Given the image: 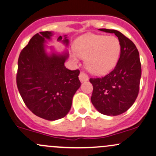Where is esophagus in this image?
<instances>
[{"label": "esophagus", "mask_w": 156, "mask_h": 156, "mask_svg": "<svg viewBox=\"0 0 156 156\" xmlns=\"http://www.w3.org/2000/svg\"><path fill=\"white\" fill-rule=\"evenodd\" d=\"M79 79L80 80V82H85L89 80V77L87 74H86V73L80 72L79 74Z\"/></svg>", "instance_id": "1"}]
</instances>
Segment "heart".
<instances>
[{"instance_id":"1","label":"heart","mask_w":156,"mask_h":156,"mask_svg":"<svg viewBox=\"0 0 156 156\" xmlns=\"http://www.w3.org/2000/svg\"><path fill=\"white\" fill-rule=\"evenodd\" d=\"M120 51L121 44L117 37L89 34L76 41L72 56L76 62L79 56L85 58V66L89 71L102 74L116 65Z\"/></svg>"}]
</instances>
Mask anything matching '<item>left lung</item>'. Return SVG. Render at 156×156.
<instances>
[{"label":"left lung","mask_w":156,"mask_h":156,"mask_svg":"<svg viewBox=\"0 0 156 156\" xmlns=\"http://www.w3.org/2000/svg\"><path fill=\"white\" fill-rule=\"evenodd\" d=\"M99 30L117 36L121 51L112 72L102 78L89 79L93 86L91 101L101 114L119 115L132 106L139 94L141 76L139 51L133 42L119 31L106 28Z\"/></svg>","instance_id":"8db88e82"}]
</instances>
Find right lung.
<instances>
[{"label":"right lung","mask_w":156,"mask_h":156,"mask_svg":"<svg viewBox=\"0 0 156 156\" xmlns=\"http://www.w3.org/2000/svg\"><path fill=\"white\" fill-rule=\"evenodd\" d=\"M52 36L51 31H42L30 39L20 53L17 73V88L25 104L37 117L50 121L67 115L80 87V71L64 66L67 52L46 53L44 43ZM57 40L69 44L66 35Z\"/></svg>","instance_id":"add662e5"}]
</instances>
